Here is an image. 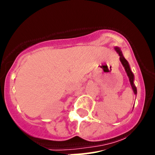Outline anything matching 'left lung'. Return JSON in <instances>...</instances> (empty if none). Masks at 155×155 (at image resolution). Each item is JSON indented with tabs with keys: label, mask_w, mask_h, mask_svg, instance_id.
Listing matches in <instances>:
<instances>
[{
	"label": "left lung",
	"mask_w": 155,
	"mask_h": 155,
	"mask_svg": "<svg viewBox=\"0 0 155 155\" xmlns=\"http://www.w3.org/2000/svg\"><path fill=\"white\" fill-rule=\"evenodd\" d=\"M116 51H117V53L119 54L120 59L121 63H122L123 66H124V68H125L126 72H127V76H128V77L130 78V84H131L132 88H133V91H134L135 94H136V93H137V90H136V86H135V85H134V82H133V81H134V76H133V73H132L131 70H130V66H129L128 62H127V60L124 58V57L123 56L122 52L120 51V50L119 48H116Z\"/></svg>",
	"instance_id": "8db88e82"
}]
</instances>
